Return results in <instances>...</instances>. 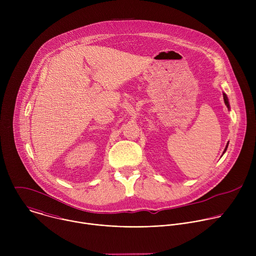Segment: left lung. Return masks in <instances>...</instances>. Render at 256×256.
I'll return each mask as SVG.
<instances>
[{
	"label": "left lung",
	"instance_id": "1",
	"mask_svg": "<svg viewBox=\"0 0 256 256\" xmlns=\"http://www.w3.org/2000/svg\"><path fill=\"white\" fill-rule=\"evenodd\" d=\"M223 97H224V102H225V104H226V106L228 107V109L230 110V104H229V100H228V97H227V95L225 94V93H223ZM228 144H229V142H227V144H226V148H225V150H224V152H223V154L227 151V148H228Z\"/></svg>",
	"mask_w": 256,
	"mask_h": 256
}]
</instances>
